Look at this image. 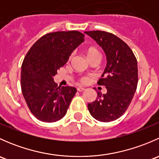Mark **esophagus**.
Here are the masks:
<instances>
[{
	"instance_id": "1",
	"label": "esophagus",
	"mask_w": 159,
	"mask_h": 159,
	"mask_svg": "<svg viewBox=\"0 0 159 159\" xmlns=\"http://www.w3.org/2000/svg\"><path fill=\"white\" fill-rule=\"evenodd\" d=\"M84 89H84V88H83V87H78V89H77V90H78V91H83Z\"/></svg>"
}]
</instances>
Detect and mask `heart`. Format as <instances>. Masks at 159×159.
Listing matches in <instances>:
<instances>
[{
    "instance_id": "b5f03b06",
    "label": "heart",
    "mask_w": 159,
    "mask_h": 159,
    "mask_svg": "<svg viewBox=\"0 0 159 159\" xmlns=\"http://www.w3.org/2000/svg\"><path fill=\"white\" fill-rule=\"evenodd\" d=\"M85 54L87 56L88 59L91 60L92 58H99L100 57V53H99L98 50L94 47H89L85 50ZM89 79L86 77H83L81 78V81L82 83H87Z\"/></svg>"
}]
</instances>
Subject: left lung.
Here are the masks:
<instances>
[{"label":"left lung","mask_w":159,"mask_h":159,"mask_svg":"<svg viewBox=\"0 0 159 159\" xmlns=\"http://www.w3.org/2000/svg\"><path fill=\"white\" fill-rule=\"evenodd\" d=\"M105 51L107 65L99 85L106 87V94L98 92L94 102L88 105L91 116L110 122L121 116L129 108L138 84V64L127 44L111 33L102 30L85 31Z\"/></svg>","instance_id":"obj_1"}]
</instances>
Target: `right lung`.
Wrapping results in <instances>:
<instances>
[{"mask_svg":"<svg viewBox=\"0 0 159 159\" xmlns=\"http://www.w3.org/2000/svg\"><path fill=\"white\" fill-rule=\"evenodd\" d=\"M84 38L77 30L52 32L39 38L27 53L21 66V91L30 111L40 121L55 122L66 115L77 89L57 87L54 77Z\"/></svg>","mask_w":159,"mask_h":159,"instance_id":"obj_1","label":"right lung"}]
</instances>
